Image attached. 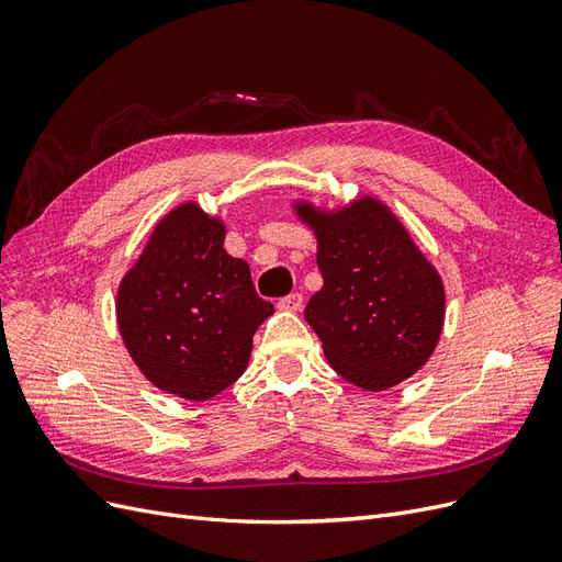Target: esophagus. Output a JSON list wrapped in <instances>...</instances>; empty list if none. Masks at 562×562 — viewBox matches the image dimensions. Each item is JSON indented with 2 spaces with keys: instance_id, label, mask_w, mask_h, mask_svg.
Listing matches in <instances>:
<instances>
[{
  "instance_id": "34e87169",
  "label": "esophagus",
  "mask_w": 562,
  "mask_h": 562,
  "mask_svg": "<svg viewBox=\"0 0 562 562\" xmlns=\"http://www.w3.org/2000/svg\"><path fill=\"white\" fill-rule=\"evenodd\" d=\"M277 307H279L281 312H300V310H302V295H300V293L285 295V297L279 300Z\"/></svg>"
}]
</instances>
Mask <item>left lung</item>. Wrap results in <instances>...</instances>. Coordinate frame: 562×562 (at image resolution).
I'll return each instance as SVG.
<instances>
[{"label": "left lung", "instance_id": "1", "mask_svg": "<svg viewBox=\"0 0 562 562\" xmlns=\"http://www.w3.org/2000/svg\"><path fill=\"white\" fill-rule=\"evenodd\" d=\"M293 213L316 236L323 288L304 318L337 375L366 391L413 378L431 359L446 323L438 269L378 196L337 209L295 199Z\"/></svg>", "mask_w": 562, "mask_h": 562}]
</instances>
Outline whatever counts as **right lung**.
Wrapping results in <instances>:
<instances>
[{
    "label": "right lung",
    "instance_id": "obj_1",
    "mask_svg": "<svg viewBox=\"0 0 562 562\" xmlns=\"http://www.w3.org/2000/svg\"><path fill=\"white\" fill-rule=\"evenodd\" d=\"M225 220L182 201L151 227L116 288V326L147 382L209 401L244 375L252 335L274 307L225 250Z\"/></svg>",
    "mask_w": 562,
    "mask_h": 562
}]
</instances>
